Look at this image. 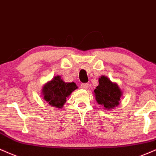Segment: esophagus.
<instances>
[{
  "label": "esophagus",
  "instance_id": "34e87169",
  "mask_svg": "<svg viewBox=\"0 0 156 156\" xmlns=\"http://www.w3.org/2000/svg\"><path fill=\"white\" fill-rule=\"evenodd\" d=\"M88 87H89V84H88L87 83H82L81 84V85H80V87L82 88V89H87Z\"/></svg>",
  "mask_w": 156,
  "mask_h": 156
}]
</instances>
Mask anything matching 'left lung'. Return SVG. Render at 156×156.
I'll return each mask as SVG.
<instances>
[{"label":"left lung","mask_w":156,"mask_h":156,"mask_svg":"<svg viewBox=\"0 0 156 156\" xmlns=\"http://www.w3.org/2000/svg\"><path fill=\"white\" fill-rule=\"evenodd\" d=\"M99 84L94 90L95 100L108 111L118 106L122 92L116 83L112 82L107 76H101Z\"/></svg>","instance_id":"1"}]
</instances>
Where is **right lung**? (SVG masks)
I'll return each instance as SVG.
<instances>
[{
  "label": "right lung",
  "instance_id": "add662e5",
  "mask_svg": "<svg viewBox=\"0 0 156 156\" xmlns=\"http://www.w3.org/2000/svg\"><path fill=\"white\" fill-rule=\"evenodd\" d=\"M77 88L74 82H65L60 76H55L45 84L42 89L43 98L50 105L61 108L66 101V98Z\"/></svg>",
  "mask_w": 156,
  "mask_h": 156
}]
</instances>
